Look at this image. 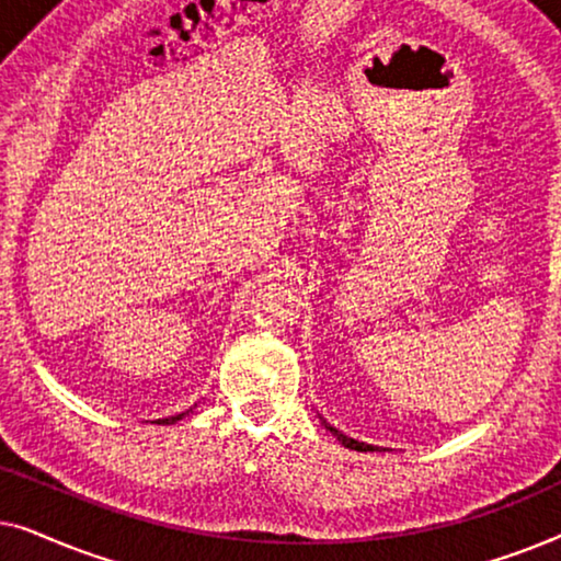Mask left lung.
Returning <instances> with one entry per match:
<instances>
[{"mask_svg": "<svg viewBox=\"0 0 561 561\" xmlns=\"http://www.w3.org/2000/svg\"><path fill=\"white\" fill-rule=\"evenodd\" d=\"M327 428H329V432H332V434L336 436V439H340V442H342L344 447H347V449H357V451H375V447H370V444H365V442H357V439H350V436H344L342 432H336L334 426H327Z\"/></svg>", "mask_w": 561, "mask_h": 561, "instance_id": "obj_1", "label": "left lung"}]
</instances>
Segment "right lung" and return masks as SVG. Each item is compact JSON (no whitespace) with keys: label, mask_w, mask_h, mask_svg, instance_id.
Instances as JSON below:
<instances>
[{"label":"right lung","mask_w":561,"mask_h":561,"mask_svg":"<svg viewBox=\"0 0 561 561\" xmlns=\"http://www.w3.org/2000/svg\"><path fill=\"white\" fill-rule=\"evenodd\" d=\"M183 416H186V413H179V416H171V419H163V424H175V421H179V419H183Z\"/></svg>","instance_id":"obj_1"}]
</instances>
